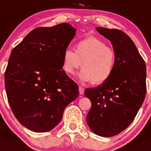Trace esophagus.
Wrapping results in <instances>:
<instances>
[{
	"label": "esophagus",
	"mask_w": 151,
	"mask_h": 151,
	"mask_svg": "<svg viewBox=\"0 0 151 151\" xmlns=\"http://www.w3.org/2000/svg\"><path fill=\"white\" fill-rule=\"evenodd\" d=\"M78 90H79V93L81 95L84 94V92H85V89H84V88H82V87L79 86V88H78Z\"/></svg>",
	"instance_id": "obj_1"
}]
</instances>
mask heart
<instances>
[{
    "label": "heart",
    "instance_id": "heart-1",
    "mask_svg": "<svg viewBox=\"0 0 151 151\" xmlns=\"http://www.w3.org/2000/svg\"><path fill=\"white\" fill-rule=\"evenodd\" d=\"M116 63V54L104 41L95 37L80 40L76 52L66 48L63 55V69L67 74H73L81 66L78 77L82 81L101 85L111 78Z\"/></svg>",
    "mask_w": 151,
    "mask_h": 151
}]
</instances>
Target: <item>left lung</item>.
<instances>
[{
    "instance_id": "1",
    "label": "left lung",
    "mask_w": 151,
    "mask_h": 151,
    "mask_svg": "<svg viewBox=\"0 0 151 151\" xmlns=\"http://www.w3.org/2000/svg\"><path fill=\"white\" fill-rule=\"evenodd\" d=\"M96 29L112 44L116 63L108 81L85 90V96L91 102L87 123L96 135L111 137L129 127L143 103L147 91L146 65L125 33L117 29Z\"/></svg>"
}]
</instances>
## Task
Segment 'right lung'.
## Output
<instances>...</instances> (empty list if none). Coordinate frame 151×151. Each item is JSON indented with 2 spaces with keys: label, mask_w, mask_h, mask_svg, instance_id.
<instances>
[{
  "label": "right lung",
  "mask_w": 151,
  "mask_h": 151,
  "mask_svg": "<svg viewBox=\"0 0 151 151\" xmlns=\"http://www.w3.org/2000/svg\"><path fill=\"white\" fill-rule=\"evenodd\" d=\"M68 23L37 27L12 50L5 72L6 96L20 124L37 132L52 130L78 86L63 68V55L76 35Z\"/></svg>",
  "instance_id": "add662e5"
}]
</instances>
